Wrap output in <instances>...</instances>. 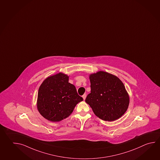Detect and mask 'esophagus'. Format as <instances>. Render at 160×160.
I'll use <instances>...</instances> for the list:
<instances>
[{"label": "esophagus", "mask_w": 160, "mask_h": 160, "mask_svg": "<svg viewBox=\"0 0 160 160\" xmlns=\"http://www.w3.org/2000/svg\"><path fill=\"white\" fill-rule=\"evenodd\" d=\"M82 98H83V99H84V100H85V98H86V97H87V95H86V94H84V95L82 96Z\"/></svg>", "instance_id": "obj_1"}]
</instances>
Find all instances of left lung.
Returning a JSON list of instances; mask_svg holds the SVG:
<instances>
[{
  "label": "left lung",
  "mask_w": 160,
  "mask_h": 160,
  "mask_svg": "<svg viewBox=\"0 0 160 160\" xmlns=\"http://www.w3.org/2000/svg\"><path fill=\"white\" fill-rule=\"evenodd\" d=\"M91 93L85 98L98 118L112 121L127 110L129 98L124 84L118 77L100 71L89 76Z\"/></svg>",
  "instance_id": "obj_1"
}]
</instances>
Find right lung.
Instances as JSON below:
<instances>
[{
  "instance_id": "obj_1",
  "label": "right lung",
  "mask_w": 160,
  "mask_h": 160,
  "mask_svg": "<svg viewBox=\"0 0 160 160\" xmlns=\"http://www.w3.org/2000/svg\"><path fill=\"white\" fill-rule=\"evenodd\" d=\"M82 100L75 85L68 82L67 75L59 73L46 78L40 86L37 106L44 118L56 122L67 118Z\"/></svg>"
}]
</instances>
